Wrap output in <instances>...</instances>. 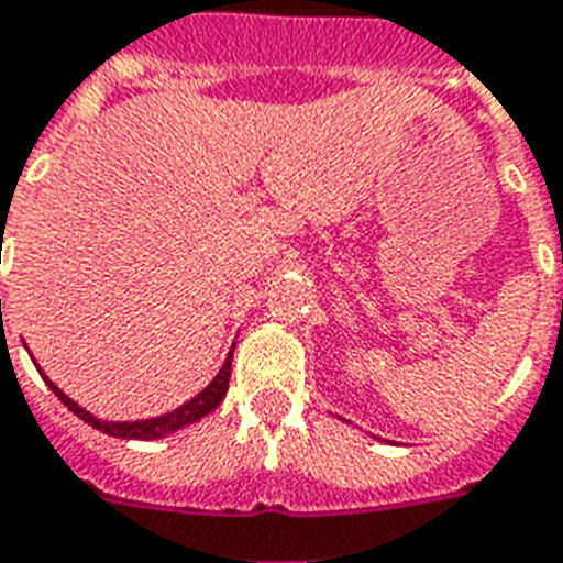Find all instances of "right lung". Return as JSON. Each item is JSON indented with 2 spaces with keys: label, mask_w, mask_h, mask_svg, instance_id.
<instances>
[{
  "label": "right lung",
  "mask_w": 563,
  "mask_h": 563,
  "mask_svg": "<svg viewBox=\"0 0 563 563\" xmlns=\"http://www.w3.org/2000/svg\"><path fill=\"white\" fill-rule=\"evenodd\" d=\"M234 352V350H232ZM232 352H229V358H225V364H222V369L217 373V378H213L211 385L205 387L202 394H196L190 402H185L181 408H176V411L164 413V417H152V420H137V422H108V420H96L93 413L85 411L81 405L73 402L64 390H58V387L52 385L49 378V387L55 390V396H58L60 402L67 405L69 411L76 413V417H81L85 422H90L93 429L104 431V434H114V438H129V440H155V438H164V434H169V431H178L185 429V426H190V422L202 420L205 413H211L217 405L222 402V396H225V390H229V376H232Z\"/></svg>",
  "instance_id": "add662e5"
}]
</instances>
